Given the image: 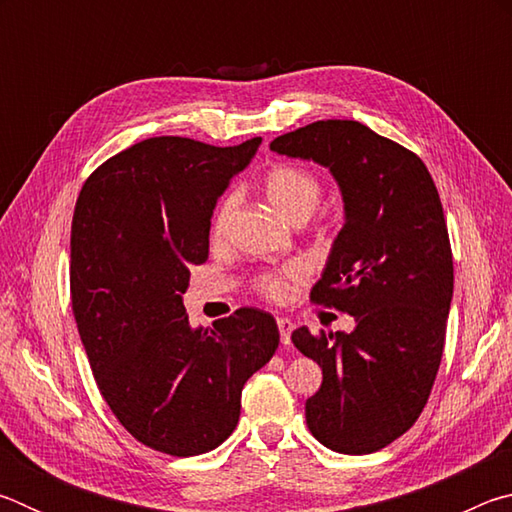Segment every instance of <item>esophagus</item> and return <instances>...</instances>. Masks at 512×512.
<instances>
[{"mask_svg":"<svg viewBox=\"0 0 512 512\" xmlns=\"http://www.w3.org/2000/svg\"><path fill=\"white\" fill-rule=\"evenodd\" d=\"M277 329H280V341L284 345L291 343V334H293V323L289 318H277Z\"/></svg>","mask_w":512,"mask_h":512,"instance_id":"obj_1","label":"esophagus"}]
</instances>
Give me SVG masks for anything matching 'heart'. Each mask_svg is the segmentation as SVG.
Instances as JSON below:
<instances>
[{"instance_id": "heart-1", "label": "heart", "mask_w": 512, "mask_h": 512, "mask_svg": "<svg viewBox=\"0 0 512 512\" xmlns=\"http://www.w3.org/2000/svg\"><path fill=\"white\" fill-rule=\"evenodd\" d=\"M264 196L273 205V210L284 216L287 221H300L316 210L320 198V183L314 173L296 167V164H275L264 176ZM237 196H225L221 205L216 207L212 219V237L221 239L228 230L230 216L235 212ZM300 277V268L289 266L280 273H268L257 280V289L271 300H282L287 296V289L293 280Z\"/></svg>"}]
</instances>
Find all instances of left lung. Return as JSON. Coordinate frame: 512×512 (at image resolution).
<instances>
[{"instance_id":"1","label":"left lung","mask_w":512,"mask_h":512,"mask_svg":"<svg viewBox=\"0 0 512 512\" xmlns=\"http://www.w3.org/2000/svg\"><path fill=\"white\" fill-rule=\"evenodd\" d=\"M271 151L329 169L345 212L311 300L354 329L291 334L323 368L307 427L339 454L377 452L418 420L443 359L454 262L438 189L418 155L359 121H314Z\"/></svg>"}]
</instances>
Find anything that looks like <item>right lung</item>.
I'll list each match as a JSON object with an SVG mask.
<instances>
[{"mask_svg": "<svg viewBox=\"0 0 512 512\" xmlns=\"http://www.w3.org/2000/svg\"><path fill=\"white\" fill-rule=\"evenodd\" d=\"M262 144L149 137L85 180L72 219V309L110 411L146 447L196 456L235 431L241 388L280 343L275 318L244 307L192 327L189 268L210 253L216 201Z\"/></svg>", "mask_w": 512, "mask_h": 512, "instance_id": "1", "label": "right lung"}]
</instances>
